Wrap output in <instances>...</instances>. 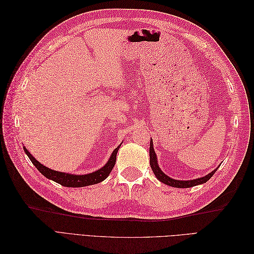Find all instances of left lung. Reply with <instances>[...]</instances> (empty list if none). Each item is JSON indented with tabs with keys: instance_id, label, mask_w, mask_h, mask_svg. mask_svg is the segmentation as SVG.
Segmentation results:
<instances>
[{
	"instance_id": "obj_1",
	"label": "left lung",
	"mask_w": 254,
	"mask_h": 254,
	"mask_svg": "<svg viewBox=\"0 0 254 254\" xmlns=\"http://www.w3.org/2000/svg\"><path fill=\"white\" fill-rule=\"evenodd\" d=\"M149 160H150V166H151V170L153 172V174L156 175L157 178L166 186H171L173 188H191V187H195V186H199V184H202L205 183L207 180H209L211 177L215 174V172L217 171L214 170L213 172H211L210 174H207L204 177H201V178H198V179H193V180H176V179H172L171 177L166 176L162 171H161V168L158 165V160H157V156L155 153V150H153V144H152V140L150 141V147H149Z\"/></svg>"
}]
</instances>
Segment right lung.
<instances>
[{
    "mask_svg": "<svg viewBox=\"0 0 254 254\" xmlns=\"http://www.w3.org/2000/svg\"><path fill=\"white\" fill-rule=\"evenodd\" d=\"M120 147H121V145L113 150L112 155L110 156V159L108 160V162H107L105 164V166H103L101 170H98V171L93 172L91 174H87V175H72V174H66V173H63V172L53 171V170H51V168H48L47 166L40 164L32 155H30V152L25 147H23V148H24V151L26 152V155L28 156L29 160L32 161L33 164L37 167V170L39 171L44 177H47V178L55 181L64 187L81 188V187L92 186V184H96V183L102 182L103 180H105L107 178V177L109 176V174L112 171V168L114 167L115 161H117V153H118V150Z\"/></svg>",
    "mask_w": 254,
    "mask_h": 254,
    "instance_id": "1",
    "label": "right lung"
}]
</instances>
